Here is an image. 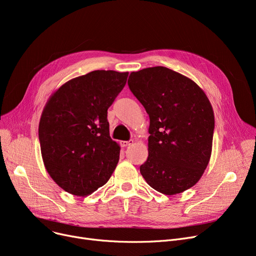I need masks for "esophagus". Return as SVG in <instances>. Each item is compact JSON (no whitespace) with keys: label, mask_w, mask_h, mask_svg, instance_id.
Listing matches in <instances>:
<instances>
[{"label":"esophagus","mask_w":256,"mask_h":256,"mask_svg":"<svg viewBox=\"0 0 256 256\" xmlns=\"http://www.w3.org/2000/svg\"><path fill=\"white\" fill-rule=\"evenodd\" d=\"M132 143V140H130V141H121V142H120V145L122 146V147H126V146L130 145Z\"/></svg>","instance_id":"esophagus-1"}]
</instances>
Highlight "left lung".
<instances>
[{"mask_svg":"<svg viewBox=\"0 0 256 256\" xmlns=\"http://www.w3.org/2000/svg\"><path fill=\"white\" fill-rule=\"evenodd\" d=\"M128 84L150 119L142 176L165 195L190 189L202 176L212 154L214 117L204 91L163 66L130 72Z\"/></svg>","mask_w":256,"mask_h":256,"instance_id":"left-lung-1","label":"left lung"}]
</instances>
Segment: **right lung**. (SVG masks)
<instances>
[{
  "instance_id": "obj_1",
  "label": "right lung",
  "mask_w": 256,
  "mask_h": 256,
  "mask_svg": "<svg viewBox=\"0 0 256 256\" xmlns=\"http://www.w3.org/2000/svg\"><path fill=\"white\" fill-rule=\"evenodd\" d=\"M128 72L94 70L54 92L39 121L44 167L60 188L87 196L111 178L120 146L110 137L108 109L124 89Z\"/></svg>"
}]
</instances>
